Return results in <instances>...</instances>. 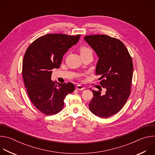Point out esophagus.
<instances>
[{"instance_id":"esophagus-1","label":"esophagus","mask_w":155,"mask_h":155,"mask_svg":"<svg viewBox=\"0 0 155 155\" xmlns=\"http://www.w3.org/2000/svg\"><path fill=\"white\" fill-rule=\"evenodd\" d=\"M76 89L78 90H83L85 89V87L84 86L80 85V84H78L76 86Z\"/></svg>"}]
</instances>
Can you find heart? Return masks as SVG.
<instances>
[{
	"label": "heart",
	"mask_w": 155,
	"mask_h": 155,
	"mask_svg": "<svg viewBox=\"0 0 155 155\" xmlns=\"http://www.w3.org/2000/svg\"><path fill=\"white\" fill-rule=\"evenodd\" d=\"M80 51L81 55V54H87L88 53H92V50L90 47H86V46L81 47L80 48Z\"/></svg>",
	"instance_id": "obj_1"
}]
</instances>
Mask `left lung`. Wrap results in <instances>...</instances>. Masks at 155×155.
I'll list each match as a JSON object with an SVG mask.
<instances>
[{
  "instance_id": "left-lung-1",
  "label": "left lung",
  "mask_w": 155,
  "mask_h": 155,
  "mask_svg": "<svg viewBox=\"0 0 155 155\" xmlns=\"http://www.w3.org/2000/svg\"><path fill=\"white\" fill-rule=\"evenodd\" d=\"M85 41L98 56L96 75H100L105 94L92 90L89 104L95 115L107 118L122 109L130 94L133 64L127 49L120 40L107 35H86ZM102 90V89H101Z\"/></svg>"
}]
</instances>
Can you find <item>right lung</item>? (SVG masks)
<instances>
[{
    "mask_svg": "<svg viewBox=\"0 0 155 155\" xmlns=\"http://www.w3.org/2000/svg\"><path fill=\"white\" fill-rule=\"evenodd\" d=\"M80 37V34H47L34 40L26 51L22 68L25 85L34 105L45 115L59 113L65 96L75 90L71 82L53 81L51 70L60 67L64 54Z\"/></svg>",
    "mask_w": 155,
    "mask_h": 155,
    "instance_id": "obj_1",
    "label": "right lung"
}]
</instances>
